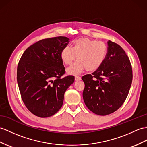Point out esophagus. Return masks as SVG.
<instances>
[{"label":"esophagus","mask_w":147,"mask_h":147,"mask_svg":"<svg viewBox=\"0 0 147 147\" xmlns=\"http://www.w3.org/2000/svg\"><path fill=\"white\" fill-rule=\"evenodd\" d=\"M75 80H76V81H78V80H81L80 76H75Z\"/></svg>","instance_id":"1"}]
</instances>
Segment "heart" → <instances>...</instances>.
Wrapping results in <instances>:
<instances>
[{
	"mask_svg": "<svg viewBox=\"0 0 147 147\" xmlns=\"http://www.w3.org/2000/svg\"><path fill=\"white\" fill-rule=\"evenodd\" d=\"M107 47L104 42L88 38H80L73 42L70 47L66 45L60 52V58L64 64L71 65L76 59L77 62L67 69L69 74H78L85 69L88 72L97 70L105 62Z\"/></svg>",
	"mask_w": 147,
	"mask_h": 147,
	"instance_id": "heart-1",
	"label": "heart"
}]
</instances>
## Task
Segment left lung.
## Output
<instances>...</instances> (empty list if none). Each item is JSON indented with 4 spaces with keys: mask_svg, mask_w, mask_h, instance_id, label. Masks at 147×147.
<instances>
[{
    "mask_svg": "<svg viewBox=\"0 0 147 147\" xmlns=\"http://www.w3.org/2000/svg\"><path fill=\"white\" fill-rule=\"evenodd\" d=\"M108 46L102 65L82 77L85 84L84 101L89 110L98 115H109L122 105L133 77L130 60L123 49L110 40Z\"/></svg>",
    "mask_w": 147,
    "mask_h": 147,
    "instance_id": "1",
    "label": "left lung"
}]
</instances>
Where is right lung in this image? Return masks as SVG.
<instances>
[{"mask_svg": "<svg viewBox=\"0 0 147 147\" xmlns=\"http://www.w3.org/2000/svg\"><path fill=\"white\" fill-rule=\"evenodd\" d=\"M69 38L57 37L43 39L28 47L17 66V80L21 97L35 115L49 117L61 108L64 94L75 77L65 74L60 52Z\"/></svg>", "mask_w": 147, "mask_h": 147, "instance_id": "right-lung-1", "label": "right lung"}]
</instances>
